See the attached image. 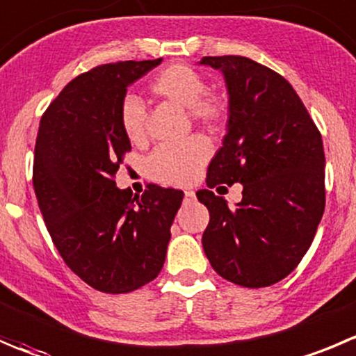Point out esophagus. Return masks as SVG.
<instances>
[{
  "instance_id": "obj_1",
  "label": "esophagus",
  "mask_w": 356,
  "mask_h": 356,
  "mask_svg": "<svg viewBox=\"0 0 356 356\" xmlns=\"http://www.w3.org/2000/svg\"><path fill=\"white\" fill-rule=\"evenodd\" d=\"M185 199H187V201H194L195 192L194 191H185Z\"/></svg>"
}]
</instances>
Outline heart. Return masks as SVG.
<instances>
[{"mask_svg":"<svg viewBox=\"0 0 356 356\" xmlns=\"http://www.w3.org/2000/svg\"><path fill=\"white\" fill-rule=\"evenodd\" d=\"M152 96L185 108L192 122L213 129L225 117V104L215 94L206 92L201 74L185 64H172L159 71L150 82ZM120 125L134 145L147 141V111L136 97H127L120 108ZM209 159V148L201 138H191L180 145H164L154 150L147 161L152 180L168 187H185Z\"/></svg>","mask_w":356,"mask_h":356,"instance_id":"obj_1","label":"heart"}]
</instances>
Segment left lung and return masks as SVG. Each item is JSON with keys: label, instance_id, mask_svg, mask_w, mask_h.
Here are the masks:
<instances>
[{"label": "left lung", "instance_id": "left-lung-1", "mask_svg": "<svg viewBox=\"0 0 356 356\" xmlns=\"http://www.w3.org/2000/svg\"><path fill=\"white\" fill-rule=\"evenodd\" d=\"M229 94L222 148L209 162L197 199L208 208L202 248L222 277L246 289L274 285L302 260L325 209V154L320 131L282 74L248 57H202ZM243 185L229 209L211 192Z\"/></svg>", "mask_w": 356, "mask_h": 356}]
</instances>
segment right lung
Here are the masks:
<instances>
[{
  "mask_svg": "<svg viewBox=\"0 0 356 356\" xmlns=\"http://www.w3.org/2000/svg\"><path fill=\"white\" fill-rule=\"evenodd\" d=\"M162 59L97 66L71 80L40 122L33 185L66 266L104 293H127L161 273L184 192L148 185L141 195L113 181L131 150L120 108Z\"/></svg>",
  "mask_w": 356,
  "mask_h": 356,
  "instance_id": "right-lung-1",
  "label": "right lung"
}]
</instances>
